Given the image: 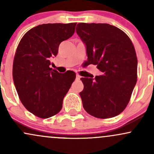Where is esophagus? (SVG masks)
<instances>
[{
    "instance_id": "esophagus-1",
    "label": "esophagus",
    "mask_w": 154,
    "mask_h": 154,
    "mask_svg": "<svg viewBox=\"0 0 154 154\" xmlns=\"http://www.w3.org/2000/svg\"><path fill=\"white\" fill-rule=\"evenodd\" d=\"M80 78H81V77H80V76H79V75H76V79H79Z\"/></svg>"
}]
</instances>
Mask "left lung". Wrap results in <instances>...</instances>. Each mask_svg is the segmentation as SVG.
<instances>
[{"label":"left lung","instance_id":"left-lung-1","mask_svg":"<svg viewBox=\"0 0 154 154\" xmlns=\"http://www.w3.org/2000/svg\"><path fill=\"white\" fill-rule=\"evenodd\" d=\"M77 34L85 44L87 65H97L103 73L95 80L80 79L83 108L100 119L119 115L130 101L137 82V59L131 40L122 30L109 24L79 23Z\"/></svg>","mask_w":154,"mask_h":154}]
</instances>
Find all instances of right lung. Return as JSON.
Returning <instances> with one entry per match:
<instances>
[{
	"instance_id": "right-lung-1",
	"label": "right lung",
	"mask_w": 154,
	"mask_h": 154,
	"mask_svg": "<svg viewBox=\"0 0 154 154\" xmlns=\"http://www.w3.org/2000/svg\"><path fill=\"white\" fill-rule=\"evenodd\" d=\"M77 23L43 24L29 29L19 42L14 59L13 79L19 99L29 112L42 119L56 115L75 81L72 71L50 68L60 43L73 35Z\"/></svg>"
}]
</instances>
